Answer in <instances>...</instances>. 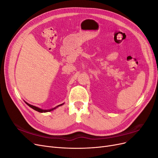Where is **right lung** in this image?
<instances>
[{
  "mask_svg": "<svg viewBox=\"0 0 158 158\" xmlns=\"http://www.w3.org/2000/svg\"><path fill=\"white\" fill-rule=\"evenodd\" d=\"M26 103L27 105L28 106H30L31 108H32L33 109H34V110H35V111H38V112H40V113H45V112H49V111H52V110L53 109H55V108H56L57 107H59V106H62V105L63 104H60V105H59V106H58L57 107H55V108H53V109H48V110H44V109H40V108H38V107H35V106H31V105H30V104H29V103H26Z\"/></svg>",
  "mask_w": 158,
  "mask_h": 158,
  "instance_id": "right-lung-1",
  "label": "right lung"
}]
</instances>
